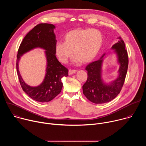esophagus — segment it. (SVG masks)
I'll return each instance as SVG.
<instances>
[{"instance_id": "1", "label": "esophagus", "mask_w": 146, "mask_h": 146, "mask_svg": "<svg viewBox=\"0 0 146 146\" xmlns=\"http://www.w3.org/2000/svg\"><path fill=\"white\" fill-rule=\"evenodd\" d=\"M77 71L76 70H72V69H70L69 70V75H72L74 73H75Z\"/></svg>"}]
</instances>
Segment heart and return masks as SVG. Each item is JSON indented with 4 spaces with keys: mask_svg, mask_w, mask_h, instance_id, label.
<instances>
[{
    "mask_svg": "<svg viewBox=\"0 0 146 146\" xmlns=\"http://www.w3.org/2000/svg\"><path fill=\"white\" fill-rule=\"evenodd\" d=\"M64 42L59 41L55 45V53L59 60L66 64L73 56L76 64L90 63L99 54L102 44L103 36L96 29H75L64 36Z\"/></svg>",
    "mask_w": 146,
    "mask_h": 146,
    "instance_id": "heart-1",
    "label": "heart"
}]
</instances>
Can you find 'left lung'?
Listing matches in <instances>:
<instances>
[{
  "label": "left lung",
  "instance_id": "1",
  "mask_svg": "<svg viewBox=\"0 0 146 146\" xmlns=\"http://www.w3.org/2000/svg\"><path fill=\"white\" fill-rule=\"evenodd\" d=\"M118 42L111 47L117 55L119 64L118 76L115 80L106 84L102 78V66L105 54L86 68L88 72V78L82 86V92L92 103L102 104L112 100L119 94L123 85L128 67V56L124 41L121 37H118Z\"/></svg>",
  "mask_w": 146,
  "mask_h": 146
}]
</instances>
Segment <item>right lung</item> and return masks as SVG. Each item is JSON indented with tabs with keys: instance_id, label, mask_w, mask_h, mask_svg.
I'll return each instance as SVG.
<instances>
[{
	"instance_id": "1",
	"label": "right lung",
	"mask_w": 146,
	"mask_h": 146,
	"mask_svg": "<svg viewBox=\"0 0 146 146\" xmlns=\"http://www.w3.org/2000/svg\"><path fill=\"white\" fill-rule=\"evenodd\" d=\"M55 27L50 24L37 25L27 33L18 50L16 68L21 86L30 98L39 102H50L56 97L63 87L61 78L68 76V69L60 63L55 55ZM36 48L45 50L46 73L44 81L39 86L31 87L26 84L20 74L19 62L23 54Z\"/></svg>"
}]
</instances>
